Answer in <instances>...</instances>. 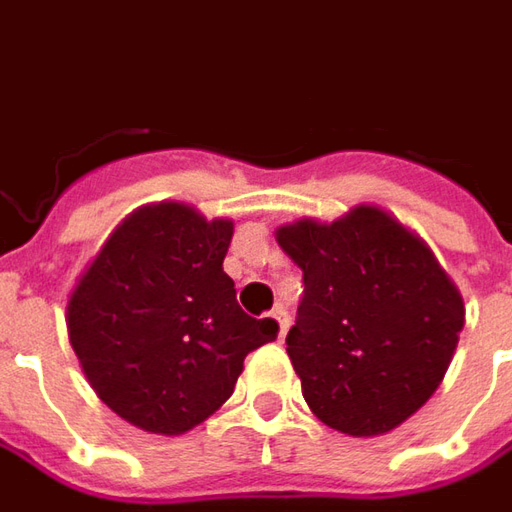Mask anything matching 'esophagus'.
I'll list each match as a JSON object with an SVG mask.
<instances>
[{
  "label": "esophagus",
  "instance_id": "1",
  "mask_svg": "<svg viewBox=\"0 0 512 512\" xmlns=\"http://www.w3.org/2000/svg\"><path fill=\"white\" fill-rule=\"evenodd\" d=\"M273 317H276L278 323V337H284L287 329H290V315L284 312V306H276V309H273Z\"/></svg>",
  "mask_w": 512,
  "mask_h": 512
}]
</instances>
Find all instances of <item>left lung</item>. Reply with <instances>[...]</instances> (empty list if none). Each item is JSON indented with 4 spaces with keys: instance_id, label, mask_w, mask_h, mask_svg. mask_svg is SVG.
I'll list each match as a JSON object with an SVG mask.
<instances>
[{
    "instance_id": "left-lung-1",
    "label": "left lung",
    "mask_w": 512,
    "mask_h": 512,
    "mask_svg": "<svg viewBox=\"0 0 512 512\" xmlns=\"http://www.w3.org/2000/svg\"><path fill=\"white\" fill-rule=\"evenodd\" d=\"M303 270L287 334L309 410L354 438L384 435L443 382L463 331V298L432 250L382 209L278 228Z\"/></svg>"
}]
</instances>
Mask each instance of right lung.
<instances>
[{
	"instance_id": "right-lung-1",
	"label": "right lung",
	"mask_w": 512,
	"mask_h": 512,
	"mask_svg": "<svg viewBox=\"0 0 512 512\" xmlns=\"http://www.w3.org/2000/svg\"><path fill=\"white\" fill-rule=\"evenodd\" d=\"M234 222L183 203L136 211L116 228L66 306L88 384L128 424L181 435L234 393L250 351L278 337L250 317L222 270Z\"/></svg>"
}]
</instances>
